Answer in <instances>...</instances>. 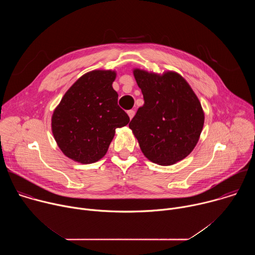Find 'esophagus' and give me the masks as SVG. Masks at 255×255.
Returning <instances> with one entry per match:
<instances>
[{"instance_id": "1", "label": "esophagus", "mask_w": 255, "mask_h": 255, "mask_svg": "<svg viewBox=\"0 0 255 255\" xmlns=\"http://www.w3.org/2000/svg\"><path fill=\"white\" fill-rule=\"evenodd\" d=\"M127 114H128V116H129V118H130V120L134 117V114H135V111L134 110H129L128 112H127Z\"/></svg>"}]
</instances>
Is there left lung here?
<instances>
[{
	"label": "left lung",
	"mask_w": 255,
	"mask_h": 255,
	"mask_svg": "<svg viewBox=\"0 0 255 255\" xmlns=\"http://www.w3.org/2000/svg\"><path fill=\"white\" fill-rule=\"evenodd\" d=\"M144 105L129 128L144 156L159 165H171L186 158L196 147L205 121L201 102L179 74H162L134 68Z\"/></svg>",
	"instance_id": "8db88e82"
}]
</instances>
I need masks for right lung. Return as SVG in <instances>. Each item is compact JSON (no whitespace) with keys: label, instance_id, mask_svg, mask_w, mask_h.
<instances>
[{"label":"right lung","instance_id":"1","mask_svg":"<svg viewBox=\"0 0 255 255\" xmlns=\"http://www.w3.org/2000/svg\"><path fill=\"white\" fill-rule=\"evenodd\" d=\"M116 76L112 69L87 72L66 91L54 109L51 130L66 157L83 164L100 160L106 155L116 129L129 123L112 87Z\"/></svg>","mask_w":255,"mask_h":255}]
</instances>
